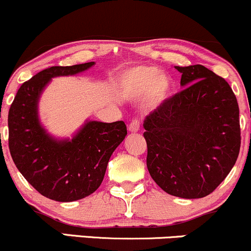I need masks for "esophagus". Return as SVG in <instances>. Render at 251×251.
Segmentation results:
<instances>
[{
    "mask_svg": "<svg viewBox=\"0 0 251 251\" xmlns=\"http://www.w3.org/2000/svg\"><path fill=\"white\" fill-rule=\"evenodd\" d=\"M140 128V120L139 119H133L128 125V131L132 132V133H136L138 132Z\"/></svg>",
    "mask_w": 251,
    "mask_h": 251,
    "instance_id": "obj_1",
    "label": "esophagus"
}]
</instances>
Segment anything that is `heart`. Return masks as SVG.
I'll return each instance as SVG.
<instances>
[{"label": "heart", "instance_id": "obj_1", "mask_svg": "<svg viewBox=\"0 0 251 251\" xmlns=\"http://www.w3.org/2000/svg\"><path fill=\"white\" fill-rule=\"evenodd\" d=\"M121 90L132 99L147 96L150 104H159L170 95L173 82L166 74L159 73L153 65H134L121 74L119 78Z\"/></svg>", "mask_w": 251, "mask_h": 251}]
</instances>
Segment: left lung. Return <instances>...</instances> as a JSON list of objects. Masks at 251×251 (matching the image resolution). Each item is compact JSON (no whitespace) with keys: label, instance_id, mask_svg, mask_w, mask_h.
<instances>
[{"label":"left lung","instance_id":"8db88e82","mask_svg":"<svg viewBox=\"0 0 251 251\" xmlns=\"http://www.w3.org/2000/svg\"><path fill=\"white\" fill-rule=\"evenodd\" d=\"M175 68L186 88L144 120L147 167L168 194L198 199L211 194L237 161L238 102L227 82L203 65Z\"/></svg>","mask_w":251,"mask_h":251}]
</instances>
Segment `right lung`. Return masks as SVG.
Wrapping results in <instances>:
<instances>
[{
    "label": "right lung",
    "instance_id": "add662e5",
    "mask_svg": "<svg viewBox=\"0 0 251 251\" xmlns=\"http://www.w3.org/2000/svg\"><path fill=\"white\" fill-rule=\"evenodd\" d=\"M94 62L51 67L19 88L8 114L9 151L19 172L44 197L83 199L100 187L113 151L127 134L124 121H88L71 140H56L38 119L40 93L52 77L82 73Z\"/></svg>",
    "mask_w": 251,
    "mask_h": 251
}]
</instances>
